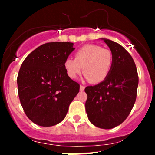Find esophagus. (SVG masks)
<instances>
[{
  "mask_svg": "<svg viewBox=\"0 0 155 155\" xmlns=\"http://www.w3.org/2000/svg\"><path fill=\"white\" fill-rule=\"evenodd\" d=\"M84 88L85 87L84 86V85H80V90H81V91H83V90H84Z\"/></svg>",
  "mask_w": 155,
  "mask_h": 155,
  "instance_id": "1",
  "label": "esophagus"
}]
</instances>
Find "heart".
Masks as SVG:
<instances>
[{
  "label": "heart",
  "mask_w": 155,
  "mask_h": 155,
  "mask_svg": "<svg viewBox=\"0 0 155 155\" xmlns=\"http://www.w3.org/2000/svg\"><path fill=\"white\" fill-rule=\"evenodd\" d=\"M74 58H68L64 63L68 76L76 79L82 68L84 75L93 84L100 83L108 77L114 62L111 51L96 44L83 46L75 53Z\"/></svg>",
  "instance_id": "1"
}]
</instances>
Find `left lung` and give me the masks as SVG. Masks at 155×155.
<instances>
[{"label": "left lung", "mask_w": 155, "mask_h": 155, "mask_svg": "<svg viewBox=\"0 0 155 155\" xmlns=\"http://www.w3.org/2000/svg\"><path fill=\"white\" fill-rule=\"evenodd\" d=\"M104 41L113 54V65L104 81L85 88V108L92 124L111 129L122 124L130 113L136 100L138 75L128 51L109 39Z\"/></svg>", "instance_id": "8db88e82"}]
</instances>
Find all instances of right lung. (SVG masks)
<instances>
[{"mask_svg": "<svg viewBox=\"0 0 155 155\" xmlns=\"http://www.w3.org/2000/svg\"><path fill=\"white\" fill-rule=\"evenodd\" d=\"M71 42H49L24 60L17 76L18 95L32 122L43 127L60 123L79 92V84L68 76L64 63L74 50Z\"/></svg>", "mask_w": 155, "mask_h": 155, "instance_id": "1", "label": "right lung"}]
</instances>
